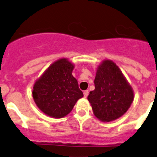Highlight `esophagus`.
Segmentation results:
<instances>
[{
	"label": "esophagus",
	"instance_id": "34e87169",
	"mask_svg": "<svg viewBox=\"0 0 157 157\" xmlns=\"http://www.w3.org/2000/svg\"><path fill=\"white\" fill-rule=\"evenodd\" d=\"M88 95V90H85V91H84V98H86L87 96Z\"/></svg>",
	"mask_w": 157,
	"mask_h": 157
}]
</instances>
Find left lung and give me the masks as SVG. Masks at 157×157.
<instances>
[{
	"instance_id": "left-lung-1",
	"label": "left lung",
	"mask_w": 157,
	"mask_h": 157,
	"mask_svg": "<svg viewBox=\"0 0 157 157\" xmlns=\"http://www.w3.org/2000/svg\"><path fill=\"white\" fill-rule=\"evenodd\" d=\"M95 89L91 91L88 100L93 114L103 122H112L122 117L133 101V90L116 63L103 60L98 65Z\"/></svg>"
}]
</instances>
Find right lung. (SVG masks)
<instances>
[{
  "instance_id": "1",
  "label": "right lung",
  "mask_w": 157,
  "mask_h": 157,
  "mask_svg": "<svg viewBox=\"0 0 157 157\" xmlns=\"http://www.w3.org/2000/svg\"><path fill=\"white\" fill-rule=\"evenodd\" d=\"M74 64L62 58L53 62L35 80L32 95L35 104L46 115L54 118L66 116L78 99L84 96L73 76Z\"/></svg>"
}]
</instances>
